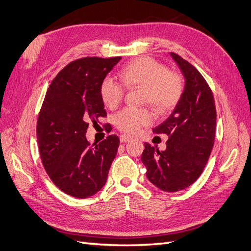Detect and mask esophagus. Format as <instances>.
I'll return each mask as SVG.
<instances>
[{
    "label": "esophagus",
    "mask_w": 251,
    "mask_h": 251,
    "mask_svg": "<svg viewBox=\"0 0 251 251\" xmlns=\"http://www.w3.org/2000/svg\"><path fill=\"white\" fill-rule=\"evenodd\" d=\"M119 138H120L121 142H127L132 139V136L127 135V134H123V135H120Z\"/></svg>",
    "instance_id": "esophagus-1"
}]
</instances>
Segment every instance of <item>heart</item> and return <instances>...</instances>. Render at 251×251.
Here are the masks:
<instances>
[{
    "instance_id": "b5f03b06",
    "label": "heart",
    "mask_w": 251,
    "mask_h": 251,
    "mask_svg": "<svg viewBox=\"0 0 251 251\" xmlns=\"http://www.w3.org/2000/svg\"><path fill=\"white\" fill-rule=\"evenodd\" d=\"M119 79L121 84L105 76L100 82V98L109 109H116L123 102L125 87L142 88V102L151 103L160 114L176 107L184 92L182 75L149 56L138 57L126 64L119 72ZM153 120L154 113L150 108H126L117 114L114 123L119 130L134 134Z\"/></svg>"
}]
</instances>
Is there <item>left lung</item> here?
<instances>
[{
  "label": "left lung",
  "instance_id": "obj_1",
  "mask_svg": "<svg viewBox=\"0 0 251 251\" xmlns=\"http://www.w3.org/2000/svg\"><path fill=\"white\" fill-rule=\"evenodd\" d=\"M185 78L184 92L170 117L153 128L166 134L165 151L144 143L141 161L147 177L161 191L175 193L192 185L206 165L216 135V104L207 81L196 68L171 53Z\"/></svg>",
  "mask_w": 251,
  "mask_h": 251
}]
</instances>
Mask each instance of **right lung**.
<instances>
[{
	"mask_svg": "<svg viewBox=\"0 0 251 251\" xmlns=\"http://www.w3.org/2000/svg\"><path fill=\"white\" fill-rule=\"evenodd\" d=\"M120 59L93 56L68 64L52 80L37 117L45 171L60 191L75 198H89L100 191L117 154L118 136L109 135L90 146L86 133L90 124L107 117L100 86Z\"/></svg>",
	"mask_w": 251,
	"mask_h": 251,
	"instance_id": "1",
	"label": "right lung"
}]
</instances>
